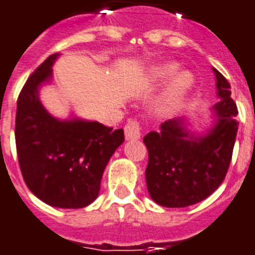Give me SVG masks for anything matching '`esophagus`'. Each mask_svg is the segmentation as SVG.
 Returning <instances> with one entry per match:
<instances>
[{
  "instance_id": "34e87169",
  "label": "esophagus",
  "mask_w": 255,
  "mask_h": 255,
  "mask_svg": "<svg viewBox=\"0 0 255 255\" xmlns=\"http://www.w3.org/2000/svg\"><path fill=\"white\" fill-rule=\"evenodd\" d=\"M124 133H126V139L127 140H133L139 139L140 138V127L139 122L136 120H131L126 124L124 127Z\"/></svg>"
}]
</instances>
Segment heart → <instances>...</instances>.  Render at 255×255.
<instances>
[{
	"mask_svg": "<svg viewBox=\"0 0 255 255\" xmlns=\"http://www.w3.org/2000/svg\"><path fill=\"white\" fill-rule=\"evenodd\" d=\"M178 69H179V66L177 63H174V62L158 65L152 69V72L149 74V80L152 83H164L168 78L177 74ZM192 85H193L192 74H189V73L178 74L177 77L174 78V81L170 85L168 91L165 92L163 99L160 101V105L157 108L158 113L163 116H170L172 113H175L181 108L183 99L192 88Z\"/></svg>",
	"mask_w": 255,
	"mask_h": 255,
	"instance_id": "obj_1",
	"label": "heart"
}]
</instances>
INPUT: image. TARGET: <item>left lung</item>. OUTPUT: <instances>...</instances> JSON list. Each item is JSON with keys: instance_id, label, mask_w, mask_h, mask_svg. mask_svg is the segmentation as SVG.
Segmentation results:
<instances>
[{"instance_id": "left-lung-1", "label": "left lung", "mask_w": 255, "mask_h": 255, "mask_svg": "<svg viewBox=\"0 0 255 255\" xmlns=\"http://www.w3.org/2000/svg\"><path fill=\"white\" fill-rule=\"evenodd\" d=\"M220 102L217 123L204 136L189 132L181 119L164 122L143 142L149 161L146 185L154 202L164 207H186L202 202L225 179L238 133V106L231 98V84L215 70Z\"/></svg>"}]
</instances>
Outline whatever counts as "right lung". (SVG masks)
Returning <instances> with one entry per match:
<instances>
[{"label":"right lung","mask_w":255,"mask_h":255,"mask_svg":"<svg viewBox=\"0 0 255 255\" xmlns=\"http://www.w3.org/2000/svg\"><path fill=\"white\" fill-rule=\"evenodd\" d=\"M53 53L27 78L17 98L15 140L23 179L40 200L60 208H83L101 189L103 171L124 142L123 128L97 122L58 120L38 99L52 77Z\"/></svg>","instance_id":"right-lung-1"}]
</instances>
